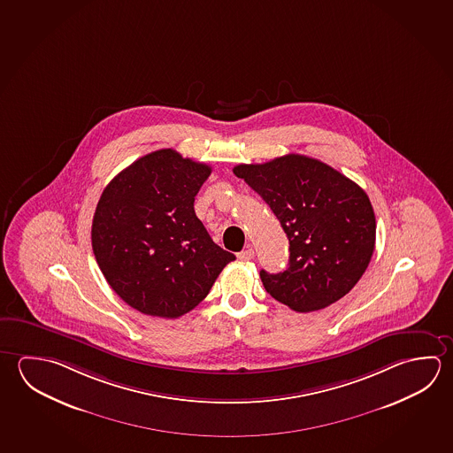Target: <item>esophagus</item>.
<instances>
[{
	"label": "esophagus",
	"instance_id": "34e87169",
	"mask_svg": "<svg viewBox=\"0 0 453 453\" xmlns=\"http://www.w3.org/2000/svg\"><path fill=\"white\" fill-rule=\"evenodd\" d=\"M237 256L240 261H251L254 257L253 248H246L243 251H240Z\"/></svg>",
	"mask_w": 453,
	"mask_h": 453
}]
</instances>
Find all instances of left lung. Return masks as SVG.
<instances>
[{"instance_id": "1", "label": "left lung", "mask_w": 453, "mask_h": 453, "mask_svg": "<svg viewBox=\"0 0 453 453\" xmlns=\"http://www.w3.org/2000/svg\"><path fill=\"white\" fill-rule=\"evenodd\" d=\"M234 173L261 196L289 240V264L261 270L265 291L289 309H325L351 291L375 248V215L357 183L321 160L288 154L240 164Z\"/></svg>"}]
</instances>
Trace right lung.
I'll list each match as a JSON object with an SVG mask.
<instances>
[{
  "mask_svg": "<svg viewBox=\"0 0 453 453\" xmlns=\"http://www.w3.org/2000/svg\"><path fill=\"white\" fill-rule=\"evenodd\" d=\"M210 173L207 164L159 150L114 176L96 203V264L114 293L144 315L191 311L235 259L216 245L194 210Z\"/></svg>",
  "mask_w": 453,
  "mask_h": 453,
  "instance_id": "add662e5",
  "label": "right lung"
}]
</instances>
